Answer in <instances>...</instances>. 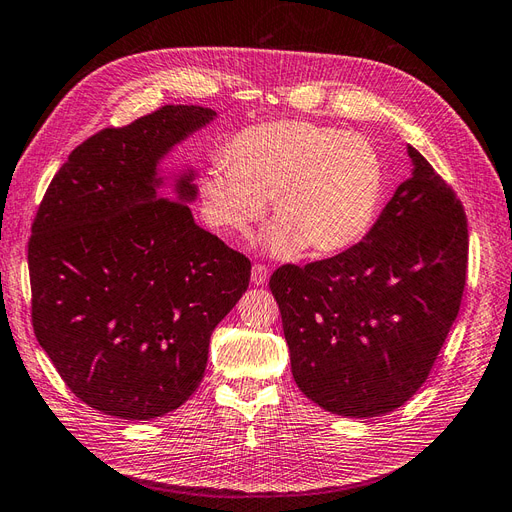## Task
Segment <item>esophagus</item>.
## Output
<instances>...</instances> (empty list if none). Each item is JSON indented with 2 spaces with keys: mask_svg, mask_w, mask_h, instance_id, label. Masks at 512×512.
<instances>
[{
  "mask_svg": "<svg viewBox=\"0 0 512 512\" xmlns=\"http://www.w3.org/2000/svg\"><path fill=\"white\" fill-rule=\"evenodd\" d=\"M268 279H270V268L266 264H255L251 272V281L255 285H266Z\"/></svg>",
  "mask_w": 512,
  "mask_h": 512,
  "instance_id": "esophagus-1",
  "label": "esophagus"
}]
</instances>
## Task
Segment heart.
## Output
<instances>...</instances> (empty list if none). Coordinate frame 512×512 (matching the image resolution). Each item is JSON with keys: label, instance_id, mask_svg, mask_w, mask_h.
Listing matches in <instances>:
<instances>
[{"label": "heart", "instance_id": "1", "mask_svg": "<svg viewBox=\"0 0 512 512\" xmlns=\"http://www.w3.org/2000/svg\"><path fill=\"white\" fill-rule=\"evenodd\" d=\"M223 160L197 182L203 218L225 236L246 238L270 197L276 253L347 251L369 233L384 195L377 150L332 126L279 120L244 128L225 143Z\"/></svg>", "mask_w": 512, "mask_h": 512}]
</instances>
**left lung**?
<instances>
[{
    "label": "left lung",
    "instance_id": "8db88e82",
    "mask_svg": "<svg viewBox=\"0 0 512 512\" xmlns=\"http://www.w3.org/2000/svg\"><path fill=\"white\" fill-rule=\"evenodd\" d=\"M407 152L412 178L356 246L270 276L291 373L332 414L371 418L414 397L459 313L470 246L463 203L425 156Z\"/></svg>",
    "mask_w": 512,
    "mask_h": 512
}]
</instances>
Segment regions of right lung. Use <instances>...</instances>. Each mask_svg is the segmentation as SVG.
<instances>
[{
    "label": "right lung",
    "instance_id": "1",
    "mask_svg": "<svg viewBox=\"0 0 512 512\" xmlns=\"http://www.w3.org/2000/svg\"><path fill=\"white\" fill-rule=\"evenodd\" d=\"M214 111L165 105L70 152L27 242L34 334L75 397L126 420L180 407L251 261L195 225L191 175L158 191L156 163Z\"/></svg>",
    "mask_w": 512,
    "mask_h": 512
}]
</instances>
